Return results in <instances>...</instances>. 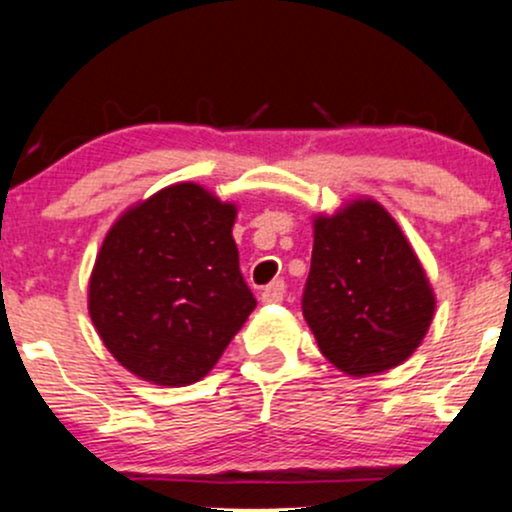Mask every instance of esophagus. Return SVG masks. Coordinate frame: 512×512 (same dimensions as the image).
I'll list each match as a JSON object with an SVG mask.
<instances>
[{"label":"esophagus","instance_id":"34e87169","mask_svg":"<svg viewBox=\"0 0 512 512\" xmlns=\"http://www.w3.org/2000/svg\"><path fill=\"white\" fill-rule=\"evenodd\" d=\"M284 293H286V284L284 281H272L267 289L262 291V303H279L284 301Z\"/></svg>","mask_w":512,"mask_h":512}]
</instances>
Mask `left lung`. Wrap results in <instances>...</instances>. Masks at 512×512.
I'll use <instances>...</instances> for the list:
<instances>
[{"instance_id":"8db88e82","label":"left lung","mask_w":512,"mask_h":512,"mask_svg":"<svg viewBox=\"0 0 512 512\" xmlns=\"http://www.w3.org/2000/svg\"><path fill=\"white\" fill-rule=\"evenodd\" d=\"M303 317L346 375L399 366L431 327L436 296L402 228L373 199L315 216Z\"/></svg>"}]
</instances>
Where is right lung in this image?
I'll use <instances>...</instances> for the list:
<instances>
[{"instance_id": "obj_1", "label": "right lung", "mask_w": 512, "mask_h": 512, "mask_svg": "<svg viewBox=\"0 0 512 512\" xmlns=\"http://www.w3.org/2000/svg\"><path fill=\"white\" fill-rule=\"evenodd\" d=\"M236 214L202 185L178 182L113 223L88 281V315L129 373L197 383L255 310L231 233Z\"/></svg>"}]
</instances>
